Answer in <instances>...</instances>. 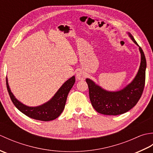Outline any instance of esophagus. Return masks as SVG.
<instances>
[{"label": "esophagus", "mask_w": 153, "mask_h": 153, "mask_svg": "<svg viewBox=\"0 0 153 153\" xmlns=\"http://www.w3.org/2000/svg\"><path fill=\"white\" fill-rule=\"evenodd\" d=\"M76 77H77V78L78 80H84L86 77V75H85V73L83 72V71H79L77 73Z\"/></svg>", "instance_id": "esophagus-1"}]
</instances>
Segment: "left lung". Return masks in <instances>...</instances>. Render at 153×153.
Returning <instances> with one entry per match:
<instances>
[{"label":"left lung","mask_w":153,"mask_h":153,"mask_svg":"<svg viewBox=\"0 0 153 153\" xmlns=\"http://www.w3.org/2000/svg\"><path fill=\"white\" fill-rule=\"evenodd\" d=\"M129 37L139 47L141 64L138 72L132 82L118 91H108L102 89L92 81L87 78L89 98L91 105L97 112L105 115H119L126 113L134 107L140 99L145 83L146 58L142 48L139 46L130 33Z\"/></svg>","instance_id":"1"}]
</instances>
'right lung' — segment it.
Instances as JSON below:
<instances>
[{
	"label": "right lung",
	"mask_w": 153,
	"mask_h": 153,
	"mask_svg": "<svg viewBox=\"0 0 153 153\" xmlns=\"http://www.w3.org/2000/svg\"><path fill=\"white\" fill-rule=\"evenodd\" d=\"M75 82V76L70 77L60 87L50 100L43 105L33 107L25 105L16 98L10 89L7 77L6 87L13 104L19 111L31 118L47 122L57 118L62 112L66 105L68 95L72 88Z\"/></svg>",
	"instance_id": "add662e5"
}]
</instances>
